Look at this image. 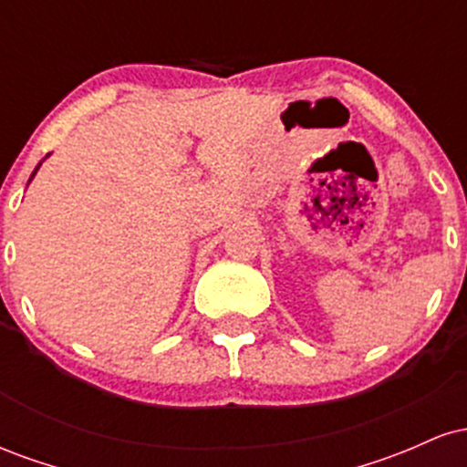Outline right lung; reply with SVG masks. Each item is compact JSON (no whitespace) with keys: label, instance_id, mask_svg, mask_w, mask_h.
I'll list each match as a JSON object with an SVG mask.
<instances>
[{"label":"right lung","instance_id":"right-lung-1","mask_svg":"<svg viewBox=\"0 0 467 467\" xmlns=\"http://www.w3.org/2000/svg\"><path fill=\"white\" fill-rule=\"evenodd\" d=\"M36 169H39V166H36ZM36 169H35V173H36ZM35 173H32V175H30V180H32V178H35Z\"/></svg>","mask_w":467,"mask_h":467}]
</instances>
